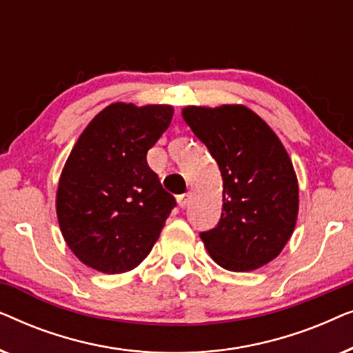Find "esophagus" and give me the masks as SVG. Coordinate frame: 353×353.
Wrapping results in <instances>:
<instances>
[{"mask_svg":"<svg viewBox=\"0 0 353 353\" xmlns=\"http://www.w3.org/2000/svg\"><path fill=\"white\" fill-rule=\"evenodd\" d=\"M190 199H191V192H185V194H180L176 197L178 205H180L181 209H185V207L190 204Z\"/></svg>","mask_w":353,"mask_h":353,"instance_id":"obj_1","label":"esophagus"}]
</instances>
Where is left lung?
Wrapping results in <instances>:
<instances>
[{
    "label": "left lung",
    "mask_w": 353,
    "mask_h": 353,
    "mask_svg": "<svg viewBox=\"0 0 353 353\" xmlns=\"http://www.w3.org/2000/svg\"><path fill=\"white\" fill-rule=\"evenodd\" d=\"M181 115L223 180L219 225L201 233L207 252L230 272L263 267L296 228L299 183L291 157L268 123L243 104L188 105Z\"/></svg>",
    "instance_id": "1"
}]
</instances>
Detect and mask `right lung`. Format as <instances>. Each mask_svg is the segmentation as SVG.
Here are the masks:
<instances>
[{
  "instance_id": "obj_1",
  "label": "right lung",
  "mask_w": 353,
  "mask_h": 353,
  "mask_svg": "<svg viewBox=\"0 0 353 353\" xmlns=\"http://www.w3.org/2000/svg\"><path fill=\"white\" fill-rule=\"evenodd\" d=\"M173 117L167 104L112 103L77 139L56 192L67 245L101 273L137 268L176 205L148 165L146 154Z\"/></svg>"
}]
</instances>
